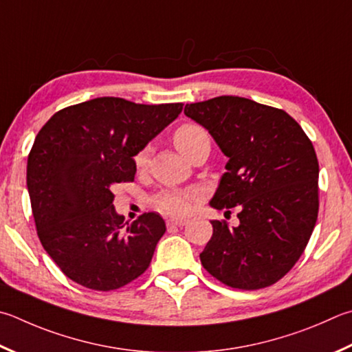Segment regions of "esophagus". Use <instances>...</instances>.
<instances>
[{
    "label": "esophagus",
    "mask_w": 352,
    "mask_h": 352,
    "mask_svg": "<svg viewBox=\"0 0 352 352\" xmlns=\"http://www.w3.org/2000/svg\"><path fill=\"white\" fill-rule=\"evenodd\" d=\"M166 223H168L169 228H174V226L182 228V226L186 225V220H184V219H169Z\"/></svg>",
    "instance_id": "esophagus-1"
}]
</instances>
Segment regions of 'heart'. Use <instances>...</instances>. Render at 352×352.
<instances>
[{
	"label": "heart",
	"instance_id": "b5f03b06",
	"mask_svg": "<svg viewBox=\"0 0 352 352\" xmlns=\"http://www.w3.org/2000/svg\"><path fill=\"white\" fill-rule=\"evenodd\" d=\"M174 143L177 149L186 158H192L198 152L210 151V137L209 133L197 124H183L178 127L174 133ZM151 162V146H144L140 149L133 163L138 170L148 169ZM200 200V192L197 189H164L157 194L154 198V204L158 210L164 214H170L175 217L188 215L194 209L195 203Z\"/></svg>",
	"mask_w": 352,
	"mask_h": 352
}]
</instances>
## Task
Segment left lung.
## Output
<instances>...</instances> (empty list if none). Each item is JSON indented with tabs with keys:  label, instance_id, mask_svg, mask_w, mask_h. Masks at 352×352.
<instances>
[{
	"label": "left lung",
	"instance_id": "left-lung-1",
	"mask_svg": "<svg viewBox=\"0 0 352 352\" xmlns=\"http://www.w3.org/2000/svg\"><path fill=\"white\" fill-rule=\"evenodd\" d=\"M229 162L210 206H237L240 225L212 220L204 270L237 289H261L297 263L318 214V162L311 140L285 111L223 95L186 104Z\"/></svg>",
	"mask_w": 352,
	"mask_h": 352
}]
</instances>
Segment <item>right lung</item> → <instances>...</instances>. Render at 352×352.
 <instances>
[{
  "label": "right lung",
  "instance_id": "1",
  "mask_svg": "<svg viewBox=\"0 0 352 352\" xmlns=\"http://www.w3.org/2000/svg\"><path fill=\"white\" fill-rule=\"evenodd\" d=\"M182 109V103L101 97L65 107L38 132L28 158L36 234L75 283L112 291L149 267L164 220L144 212L124 223L113 208L112 189L133 182V157Z\"/></svg>",
  "mask_w": 352,
  "mask_h": 352
}]
</instances>
